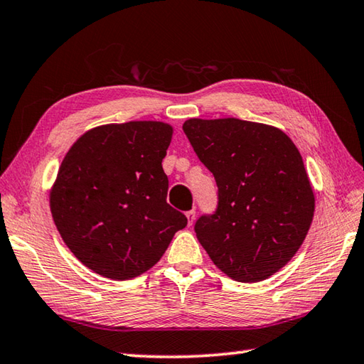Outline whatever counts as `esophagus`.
I'll return each instance as SVG.
<instances>
[{
	"mask_svg": "<svg viewBox=\"0 0 364 364\" xmlns=\"http://www.w3.org/2000/svg\"><path fill=\"white\" fill-rule=\"evenodd\" d=\"M186 218H188V224H189V225L194 224V220H196V211H194V210L188 211V213H186Z\"/></svg>",
	"mask_w": 364,
	"mask_h": 364,
	"instance_id": "1",
	"label": "esophagus"
}]
</instances>
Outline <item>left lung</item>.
<instances>
[{
  "label": "left lung",
  "mask_w": 364,
  "mask_h": 364,
  "mask_svg": "<svg viewBox=\"0 0 364 364\" xmlns=\"http://www.w3.org/2000/svg\"><path fill=\"white\" fill-rule=\"evenodd\" d=\"M219 189L218 211L197 240L233 281L259 282L286 267L308 235L316 197L303 158L279 127L238 118L184 121Z\"/></svg>",
  "instance_id": "left-lung-1"
}]
</instances>
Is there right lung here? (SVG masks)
Instances as JSON below:
<instances>
[{
	"label": "right lung",
	"instance_id": "obj_1",
	"mask_svg": "<svg viewBox=\"0 0 364 364\" xmlns=\"http://www.w3.org/2000/svg\"><path fill=\"white\" fill-rule=\"evenodd\" d=\"M173 126L127 121L96 126L64 156L50 188L61 238L92 272L113 281L148 272L188 219L167 203L162 159Z\"/></svg>",
	"mask_w": 364,
	"mask_h": 364
}]
</instances>
